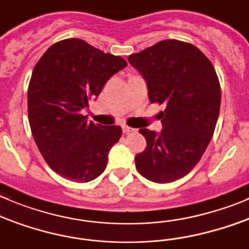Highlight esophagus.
Masks as SVG:
<instances>
[{"label": "esophagus", "instance_id": "esophagus-1", "mask_svg": "<svg viewBox=\"0 0 249 249\" xmlns=\"http://www.w3.org/2000/svg\"><path fill=\"white\" fill-rule=\"evenodd\" d=\"M122 129H123V133H132V132H136V129L128 126H122Z\"/></svg>", "mask_w": 249, "mask_h": 249}]
</instances>
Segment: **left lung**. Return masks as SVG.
Returning <instances> with one entry per match:
<instances>
[{"label": "left lung", "mask_w": 249, "mask_h": 249, "mask_svg": "<svg viewBox=\"0 0 249 249\" xmlns=\"http://www.w3.org/2000/svg\"><path fill=\"white\" fill-rule=\"evenodd\" d=\"M144 78L150 103L164 104L160 132L141 128L146 148L136 155L139 174L156 183L186 176L199 162L214 134L221 89L215 68L198 47L162 40L128 56Z\"/></svg>", "instance_id": "obj_1"}]
</instances>
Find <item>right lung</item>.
<instances>
[{"label":"right lung","instance_id":"1","mask_svg":"<svg viewBox=\"0 0 249 249\" xmlns=\"http://www.w3.org/2000/svg\"><path fill=\"white\" fill-rule=\"evenodd\" d=\"M127 62L84 40L66 39L46 50L28 88V117L45 161L73 182L93 181L106 169L120 126L88 122L82 111Z\"/></svg>","mask_w":249,"mask_h":249}]
</instances>
